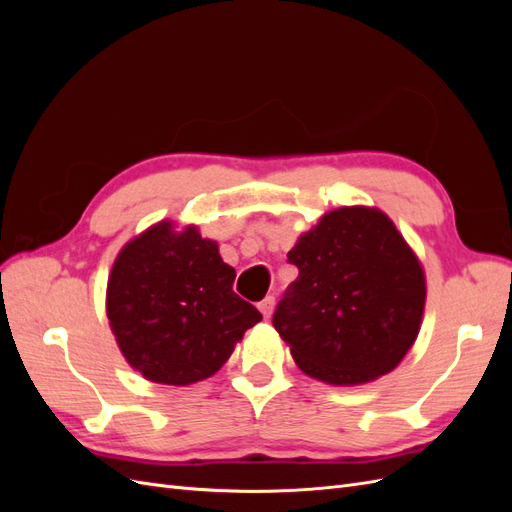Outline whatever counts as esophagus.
<instances>
[{"instance_id": "esophagus-1", "label": "esophagus", "mask_w": 512, "mask_h": 512, "mask_svg": "<svg viewBox=\"0 0 512 512\" xmlns=\"http://www.w3.org/2000/svg\"><path fill=\"white\" fill-rule=\"evenodd\" d=\"M273 307H275V297H273V294H269V297H265V299H262V301L258 303V309H260L262 316H265V318L271 316Z\"/></svg>"}]
</instances>
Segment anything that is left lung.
Returning a JSON list of instances; mask_svg holds the SVG:
<instances>
[{
	"label": "left lung",
	"instance_id": "1",
	"mask_svg": "<svg viewBox=\"0 0 512 512\" xmlns=\"http://www.w3.org/2000/svg\"><path fill=\"white\" fill-rule=\"evenodd\" d=\"M288 262L299 277L277 303L273 327L307 376L363 384L399 365L421 327L425 275L382 211L327 213Z\"/></svg>",
	"mask_w": 512,
	"mask_h": 512
}]
</instances>
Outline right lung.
<instances>
[{
    "label": "right lung",
    "instance_id": "obj_1",
    "mask_svg": "<svg viewBox=\"0 0 512 512\" xmlns=\"http://www.w3.org/2000/svg\"><path fill=\"white\" fill-rule=\"evenodd\" d=\"M235 269L194 226L160 222L123 247L106 292V314L128 363L160 384L185 386L218 371L262 320L232 290Z\"/></svg>",
    "mask_w": 512,
    "mask_h": 512
}]
</instances>
